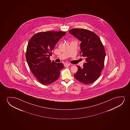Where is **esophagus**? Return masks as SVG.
I'll return each instance as SVG.
<instances>
[{
	"label": "esophagus",
	"instance_id": "obj_1",
	"mask_svg": "<svg viewBox=\"0 0 130 130\" xmlns=\"http://www.w3.org/2000/svg\"><path fill=\"white\" fill-rule=\"evenodd\" d=\"M64 67H68V66H70V65H71V64H70V63H65V64H64Z\"/></svg>",
	"mask_w": 130,
	"mask_h": 130
}]
</instances>
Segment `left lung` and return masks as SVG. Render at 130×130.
<instances>
[{"label":"left lung","instance_id":"left-lung-1","mask_svg":"<svg viewBox=\"0 0 130 130\" xmlns=\"http://www.w3.org/2000/svg\"><path fill=\"white\" fill-rule=\"evenodd\" d=\"M69 33L81 41L80 54L85 57L83 68L77 66L74 77L78 82L89 84L95 82L104 66L106 52L101 40L96 34L85 29H72Z\"/></svg>","mask_w":130,"mask_h":130}]
</instances>
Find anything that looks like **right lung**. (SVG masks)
<instances>
[{
    "mask_svg": "<svg viewBox=\"0 0 130 130\" xmlns=\"http://www.w3.org/2000/svg\"><path fill=\"white\" fill-rule=\"evenodd\" d=\"M64 31L40 32L32 36L29 41L26 58L29 67L37 80L43 85H50L59 78L62 63L50 59L55 45L65 35Z\"/></svg>",
    "mask_w": 130,
    "mask_h": 130,
    "instance_id": "add662e5",
    "label": "right lung"
}]
</instances>
